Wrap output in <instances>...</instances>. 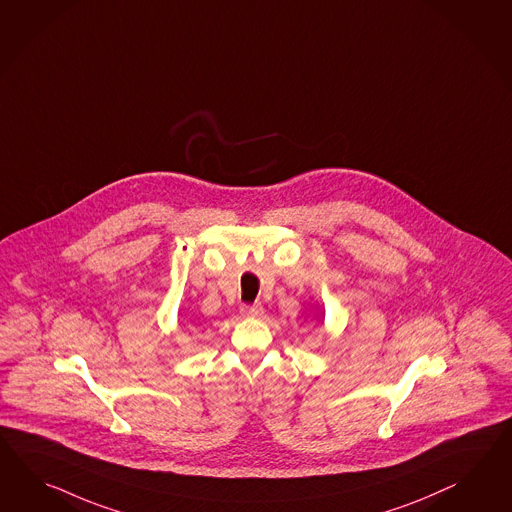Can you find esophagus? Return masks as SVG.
<instances>
[{
  "label": "esophagus",
  "instance_id": "1",
  "mask_svg": "<svg viewBox=\"0 0 512 512\" xmlns=\"http://www.w3.org/2000/svg\"><path fill=\"white\" fill-rule=\"evenodd\" d=\"M262 312H264V309H262L261 303L242 305V307H240V314L246 316V318H259V316H262Z\"/></svg>",
  "mask_w": 512,
  "mask_h": 512
}]
</instances>
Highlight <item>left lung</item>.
I'll list each match as a JSON object with an SVG mask.
<instances>
[{"label":"left lung","mask_w":512,"mask_h":512,"mask_svg":"<svg viewBox=\"0 0 512 512\" xmlns=\"http://www.w3.org/2000/svg\"><path fill=\"white\" fill-rule=\"evenodd\" d=\"M316 311H318V309H316ZM322 316H324V312L318 311V316H316V320H318V322H324V320H322Z\"/></svg>","instance_id":"1"}]
</instances>
